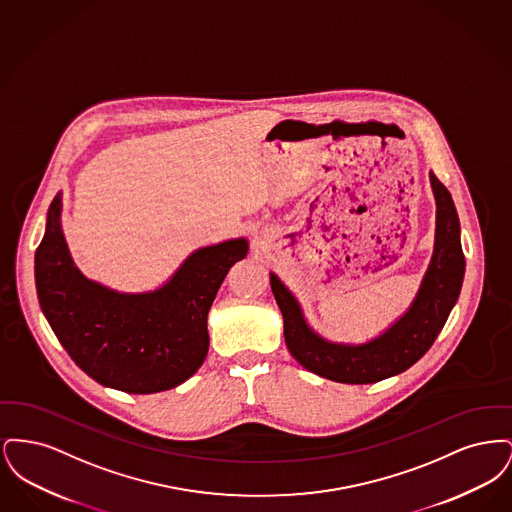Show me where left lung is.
I'll use <instances>...</instances> for the list:
<instances>
[{
	"label": "left lung",
	"instance_id": "1",
	"mask_svg": "<svg viewBox=\"0 0 512 512\" xmlns=\"http://www.w3.org/2000/svg\"><path fill=\"white\" fill-rule=\"evenodd\" d=\"M436 197V242L418 293L403 317L366 343L324 340L309 326L299 301L282 280L270 272V288L284 318V338L293 359L322 378L341 384H374L405 372L432 347L464 278L461 224L447 188L430 172Z\"/></svg>",
	"mask_w": 512,
	"mask_h": 512
}]
</instances>
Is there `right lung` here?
<instances>
[{
  "instance_id": "1",
  "label": "right lung",
  "mask_w": 512,
  "mask_h": 512,
  "mask_svg": "<svg viewBox=\"0 0 512 512\" xmlns=\"http://www.w3.org/2000/svg\"><path fill=\"white\" fill-rule=\"evenodd\" d=\"M61 209L59 192L34 276L40 307L74 363L101 386L126 393L171 390L194 376L209 351V309L228 270L247 255V240L195 249L153 292H117L74 265Z\"/></svg>"
}]
</instances>
